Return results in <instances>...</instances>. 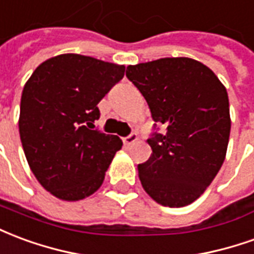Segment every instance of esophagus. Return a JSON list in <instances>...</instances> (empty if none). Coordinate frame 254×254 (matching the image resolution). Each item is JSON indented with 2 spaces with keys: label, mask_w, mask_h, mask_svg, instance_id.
<instances>
[{
  "label": "esophagus",
  "mask_w": 254,
  "mask_h": 254,
  "mask_svg": "<svg viewBox=\"0 0 254 254\" xmlns=\"http://www.w3.org/2000/svg\"><path fill=\"white\" fill-rule=\"evenodd\" d=\"M138 141V135L136 134H130L128 136H126L123 139V142L127 145V146H130V145H132V143H135V142Z\"/></svg>",
  "instance_id": "34e87169"
}]
</instances>
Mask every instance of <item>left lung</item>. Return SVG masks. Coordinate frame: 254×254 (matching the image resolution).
I'll use <instances>...</instances> for the list:
<instances>
[{"label":"left lung","instance_id":"left-lung-1","mask_svg":"<svg viewBox=\"0 0 254 254\" xmlns=\"http://www.w3.org/2000/svg\"><path fill=\"white\" fill-rule=\"evenodd\" d=\"M153 120L164 124L147 143L152 156L138 165L142 188L156 202L191 204L215 179L231 130L227 90L213 71L189 57H165L127 66Z\"/></svg>","mask_w":254,"mask_h":254}]
</instances>
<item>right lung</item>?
Here are the masks:
<instances>
[{"instance_id": "1", "label": "right lung", "mask_w": 254, "mask_h": 254, "mask_svg": "<svg viewBox=\"0 0 254 254\" xmlns=\"http://www.w3.org/2000/svg\"><path fill=\"white\" fill-rule=\"evenodd\" d=\"M126 66L65 53L44 61L21 93L19 132L37 181L63 201H79L101 188L123 142L95 130L98 102Z\"/></svg>"}]
</instances>
